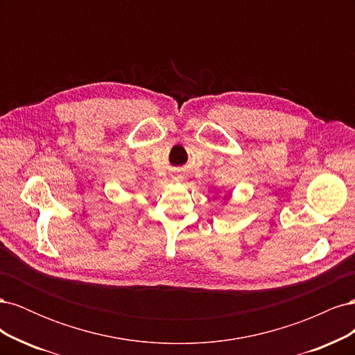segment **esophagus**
<instances>
[{
    "instance_id": "obj_1",
    "label": "esophagus",
    "mask_w": 355,
    "mask_h": 355,
    "mask_svg": "<svg viewBox=\"0 0 355 355\" xmlns=\"http://www.w3.org/2000/svg\"><path fill=\"white\" fill-rule=\"evenodd\" d=\"M173 179H175V180H179V176H175Z\"/></svg>"
}]
</instances>
